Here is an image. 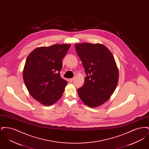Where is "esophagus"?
<instances>
[{
  "label": "esophagus",
  "mask_w": 149,
  "mask_h": 149,
  "mask_svg": "<svg viewBox=\"0 0 149 149\" xmlns=\"http://www.w3.org/2000/svg\"><path fill=\"white\" fill-rule=\"evenodd\" d=\"M69 81L70 82V83H72V81H73V80H74V78H71V79H69Z\"/></svg>",
  "instance_id": "obj_1"
}]
</instances>
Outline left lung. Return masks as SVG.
I'll return each instance as SVG.
<instances>
[{
  "label": "left lung",
  "mask_w": 149,
  "mask_h": 149,
  "mask_svg": "<svg viewBox=\"0 0 149 149\" xmlns=\"http://www.w3.org/2000/svg\"><path fill=\"white\" fill-rule=\"evenodd\" d=\"M75 49L80 57L86 77L78 94L86 105L97 107L108 100L116 89L118 70L113 56L100 43H77Z\"/></svg>",
  "instance_id": "1"
}]
</instances>
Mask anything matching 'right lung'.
Wrapping results in <instances>:
<instances>
[{
	"label": "right lung",
	"instance_id": "right-lung-1",
	"mask_svg": "<svg viewBox=\"0 0 149 149\" xmlns=\"http://www.w3.org/2000/svg\"><path fill=\"white\" fill-rule=\"evenodd\" d=\"M70 44L40 47L27 57L23 71L25 85L31 96L45 106H51L60 99L68 81L61 78L62 59Z\"/></svg>",
	"mask_w": 149,
	"mask_h": 149
}]
</instances>
